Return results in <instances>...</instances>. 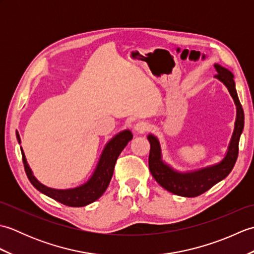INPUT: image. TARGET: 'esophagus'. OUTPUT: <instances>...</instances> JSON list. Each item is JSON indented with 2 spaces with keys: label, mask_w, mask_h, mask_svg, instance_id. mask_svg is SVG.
<instances>
[{
  "label": "esophagus",
  "mask_w": 254,
  "mask_h": 254,
  "mask_svg": "<svg viewBox=\"0 0 254 254\" xmlns=\"http://www.w3.org/2000/svg\"><path fill=\"white\" fill-rule=\"evenodd\" d=\"M149 128V124L147 122H144V121H138L135 126H134V131L137 132V133H144L148 131Z\"/></svg>",
  "instance_id": "esophagus-1"
}]
</instances>
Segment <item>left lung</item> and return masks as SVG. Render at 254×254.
<instances>
[{"mask_svg": "<svg viewBox=\"0 0 254 254\" xmlns=\"http://www.w3.org/2000/svg\"><path fill=\"white\" fill-rule=\"evenodd\" d=\"M214 66L217 72V74L215 75V78L220 80L227 87L237 107L234 133L230 139L227 154L223 160L218 164L204 167V168L194 171H177L171 168L169 165H167L161 158V147L158 138L153 134H148L147 136V139L150 143L148 158L150 174L161 187L166 189L167 191L176 194V195L185 197L201 195L216 183L224 180L230 174L236 164L237 157H238L239 139L245 126L244 109H242L238 95H237L233 73L219 64H215Z\"/></svg>", "mask_w": 254, "mask_h": 254, "instance_id": "8db88e82", "label": "left lung"}]
</instances>
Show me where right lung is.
Instances as JSON below:
<instances>
[{"label":"right lung","mask_w":254,"mask_h":254,"mask_svg":"<svg viewBox=\"0 0 254 254\" xmlns=\"http://www.w3.org/2000/svg\"><path fill=\"white\" fill-rule=\"evenodd\" d=\"M16 136H17V141L20 144V137L18 132H16ZM132 138L133 135L130 130H124L118 133L116 136H113L106 144V146L100 155L98 164H97L94 170V174L91 175L88 181L85 182L82 186L72 189H65V190L46 187L45 185H42V183L38 181L34 174H32L29 165L27 164L23 148L20 147V150L21 156H23V163L26 175L28 177L31 185L38 191L46 194L47 196L56 199L58 202L67 205V206L82 207L97 201L105 193L110 183L119 155L121 154L123 148L127 146V143Z\"/></svg>","instance_id":"add662e5"}]
</instances>
